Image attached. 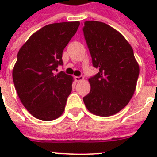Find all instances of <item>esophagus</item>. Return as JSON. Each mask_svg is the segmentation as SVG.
<instances>
[{
  "label": "esophagus",
  "instance_id": "obj_1",
  "mask_svg": "<svg viewBox=\"0 0 157 157\" xmlns=\"http://www.w3.org/2000/svg\"><path fill=\"white\" fill-rule=\"evenodd\" d=\"M84 80V77L82 76H75V81L76 82H79V81H83Z\"/></svg>",
  "mask_w": 157,
  "mask_h": 157
}]
</instances>
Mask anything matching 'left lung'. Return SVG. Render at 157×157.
Returning a JSON list of instances; mask_svg holds the SVG:
<instances>
[{
    "label": "left lung",
    "instance_id": "obj_1",
    "mask_svg": "<svg viewBox=\"0 0 157 157\" xmlns=\"http://www.w3.org/2000/svg\"><path fill=\"white\" fill-rule=\"evenodd\" d=\"M83 33L93 67L98 69L89 79L91 89L83 101L93 114L109 117L131 99L139 78V64L129 42L109 25L86 21Z\"/></svg>",
    "mask_w": 157,
    "mask_h": 157
}]
</instances>
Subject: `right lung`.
Segmentation results:
<instances>
[{
    "label": "right lung",
    "mask_w": 157,
    "mask_h": 157,
    "mask_svg": "<svg viewBox=\"0 0 157 157\" xmlns=\"http://www.w3.org/2000/svg\"><path fill=\"white\" fill-rule=\"evenodd\" d=\"M79 25L76 21L45 26L18 51L13 70L14 87L23 106L37 119L52 121L63 112L72 77L55 71L63 65V51Z\"/></svg>",
    "instance_id": "right-lung-1"
}]
</instances>
